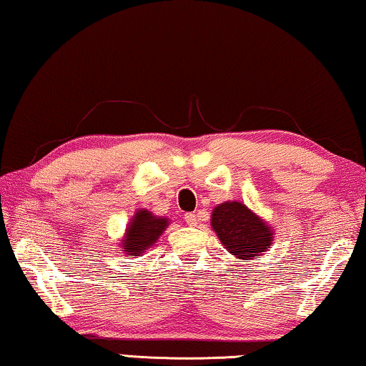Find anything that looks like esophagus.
Returning a JSON list of instances; mask_svg holds the SVG:
<instances>
[{
    "mask_svg": "<svg viewBox=\"0 0 366 366\" xmlns=\"http://www.w3.org/2000/svg\"><path fill=\"white\" fill-rule=\"evenodd\" d=\"M184 222H187L188 226H196V224H198V214L187 213V214H184Z\"/></svg>",
    "mask_w": 366,
    "mask_h": 366,
    "instance_id": "obj_1",
    "label": "esophagus"
}]
</instances>
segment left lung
Returning <instances> with one entry per match:
<instances>
[{"label": "left lung", "mask_w": 366, "mask_h": 366, "mask_svg": "<svg viewBox=\"0 0 366 366\" xmlns=\"http://www.w3.org/2000/svg\"><path fill=\"white\" fill-rule=\"evenodd\" d=\"M211 227L227 252L242 262L262 256L274 239L271 224L241 201H224L216 206L211 213Z\"/></svg>", "instance_id": "8db88e82"}]
</instances>
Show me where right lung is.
Here are the masks:
<instances>
[{"label":"right lung","instance_id":"1","mask_svg":"<svg viewBox=\"0 0 366 366\" xmlns=\"http://www.w3.org/2000/svg\"><path fill=\"white\" fill-rule=\"evenodd\" d=\"M168 226L170 219L167 216H157L145 208L137 209L119 242L122 254L129 257L144 256L148 249L155 246Z\"/></svg>","mask_w":366,"mask_h":366}]
</instances>
